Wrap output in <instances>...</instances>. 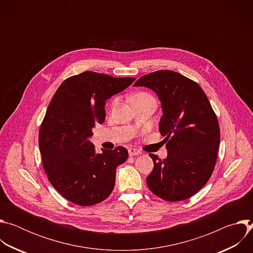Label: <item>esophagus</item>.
I'll use <instances>...</instances> for the list:
<instances>
[{
    "instance_id": "1",
    "label": "esophagus",
    "mask_w": 253,
    "mask_h": 253,
    "mask_svg": "<svg viewBox=\"0 0 253 253\" xmlns=\"http://www.w3.org/2000/svg\"><path fill=\"white\" fill-rule=\"evenodd\" d=\"M128 152H129V156H137V155H140V154H141V152H140L139 150L134 149V148H130V149L128 150Z\"/></svg>"
}]
</instances>
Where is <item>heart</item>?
Returning <instances> with one entry per match:
<instances>
[{
	"instance_id": "heart-1",
	"label": "heart",
	"mask_w": 253,
	"mask_h": 253,
	"mask_svg": "<svg viewBox=\"0 0 253 253\" xmlns=\"http://www.w3.org/2000/svg\"><path fill=\"white\" fill-rule=\"evenodd\" d=\"M146 97H151L149 94H147V93H139V94H137L135 97H134V99L133 100H137V99H142V98H146ZM117 99L115 98V99H113V101H112V103H111V106L112 107H114L116 104H117Z\"/></svg>"
}]
</instances>
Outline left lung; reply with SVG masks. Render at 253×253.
<instances>
[{
    "instance_id": "obj_1",
    "label": "left lung",
    "mask_w": 253,
    "mask_h": 253,
    "mask_svg": "<svg viewBox=\"0 0 253 253\" xmlns=\"http://www.w3.org/2000/svg\"><path fill=\"white\" fill-rule=\"evenodd\" d=\"M134 86L152 89L163 111L159 131L167 142V157L149 154L154 167L147 185L163 200H185L207 183L214 170L220 143L217 117L201 87L177 72L159 70Z\"/></svg>"
}]
</instances>
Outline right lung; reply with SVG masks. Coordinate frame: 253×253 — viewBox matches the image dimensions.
<instances>
[{
    "mask_svg": "<svg viewBox=\"0 0 253 253\" xmlns=\"http://www.w3.org/2000/svg\"><path fill=\"white\" fill-rule=\"evenodd\" d=\"M135 78L87 71L66 79L53 96L39 131L44 170L53 187L81 206L102 202L115 185L116 168L128 158L123 146L96 153L89 137L105 120L106 100Z\"/></svg>",
    "mask_w": 253,
    "mask_h": 253,
    "instance_id": "right-lung-1",
    "label": "right lung"
}]
</instances>
